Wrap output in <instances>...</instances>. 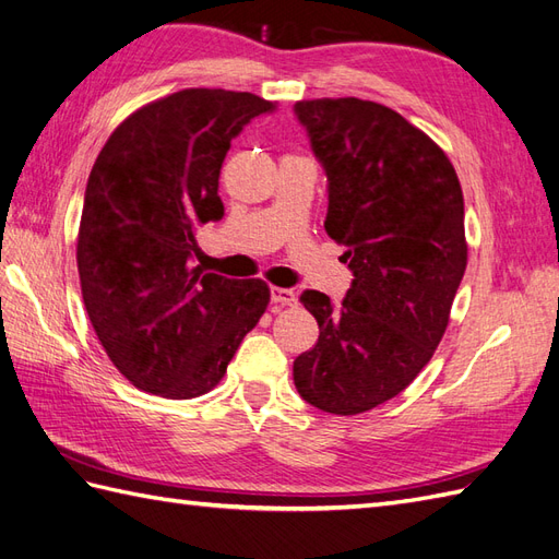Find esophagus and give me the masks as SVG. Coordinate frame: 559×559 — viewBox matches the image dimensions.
Returning a JSON list of instances; mask_svg holds the SVG:
<instances>
[{
    "mask_svg": "<svg viewBox=\"0 0 559 559\" xmlns=\"http://www.w3.org/2000/svg\"><path fill=\"white\" fill-rule=\"evenodd\" d=\"M270 298H273V304L277 306H298V296L294 294V289H282V286H273V289H270Z\"/></svg>",
    "mask_w": 559,
    "mask_h": 559,
    "instance_id": "34e87169",
    "label": "esophagus"
}]
</instances>
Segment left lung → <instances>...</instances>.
Segmentation results:
<instances>
[{"instance_id": "left-lung-1", "label": "left lung", "mask_w": 559, "mask_h": 559, "mask_svg": "<svg viewBox=\"0 0 559 559\" xmlns=\"http://www.w3.org/2000/svg\"><path fill=\"white\" fill-rule=\"evenodd\" d=\"M294 110L326 171L324 228L355 275L338 308L300 296L320 338L296 357L294 383L317 409L355 416L400 395L444 336L467 263L463 192L444 150L381 103Z\"/></svg>"}]
</instances>
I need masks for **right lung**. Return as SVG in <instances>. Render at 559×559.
I'll return each mask as SVG.
<instances>
[{
	"instance_id": "obj_1",
	"label": "right lung",
	"mask_w": 559,
	"mask_h": 559,
	"mask_svg": "<svg viewBox=\"0 0 559 559\" xmlns=\"http://www.w3.org/2000/svg\"><path fill=\"white\" fill-rule=\"evenodd\" d=\"M275 105L247 92L183 88L131 112L88 176L78 270L88 320L139 390L190 400L214 390L259 324L270 286L192 265L194 235L223 218L230 141Z\"/></svg>"
}]
</instances>
